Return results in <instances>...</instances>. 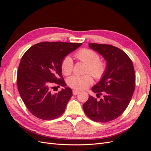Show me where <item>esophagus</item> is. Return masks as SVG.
Segmentation results:
<instances>
[{"label": "esophagus", "instance_id": "1", "mask_svg": "<svg viewBox=\"0 0 151 151\" xmlns=\"http://www.w3.org/2000/svg\"><path fill=\"white\" fill-rule=\"evenodd\" d=\"M72 93H73V94H74V95H77V94H78L79 93V91L78 90L74 89V90L72 91Z\"/></svg>", "mask_w": 151, "mask_h": 151}]
</instances>
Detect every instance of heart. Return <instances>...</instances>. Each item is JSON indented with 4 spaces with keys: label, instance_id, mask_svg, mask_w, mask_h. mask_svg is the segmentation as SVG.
<instances>
[{
    "label": "heart",
    "instance_id": "1",
    "mask_svg": "<svg viewBox=\"0 0 151 151\" xmlns=\"http://www.w3.org/2000/svg\"><path fill=\"white\" fill-rule=\"evenodd\" d=\"M76 58L79 61L86 64L83 76H72L68 77L67 83L70 88L76 90H83L88 88L93 84L94 78L101 80L104 76L108 69L106 62L100 60L99 54L94 50L83 48L75 53ZM74 68V63L69 56H66L61 62V70L65 76L70 74Z\"/></svg>",
    "mask_w": 151,
    "mask_h": 151
}]
</instances>
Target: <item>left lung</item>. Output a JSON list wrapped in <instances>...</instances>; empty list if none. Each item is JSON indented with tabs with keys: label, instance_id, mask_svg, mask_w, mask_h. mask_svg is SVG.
Here are the masks:
<instances>
[{
	"label": "left lung",
	"instance_id": "obj_1",
	"mask_svg": "<svg viewBox=\"0 0 151 151\" xmlns=\"http://www.w3.org/2000/svg\"><path fill=\"white\" fill-rule=\"evenodd\" d=\"M89 47L101 54L107 62L104 76L92 90L97 93V99L92 96L83 104L86 115L91 120L105 123L116 119L125 111L133 96L135 75L133 63L121 49L108 44L89 43Z\"/></svg>",
	"mask_w": 151,
	"mask_h": 151
}]
</instances>
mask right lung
Instances as JSON below:
<instances>
[{
	"mask_svg": "<svg viewBox=\"0 0 151 151\" xmlns=\"http://www.w3.org/2000/svg\"><path fill=\"white\" fill-rule=\"evenodd\" d=\"M82 43L44 42L31 47L22 55L18 67L17 84L19 94L32 115L50 120L64 113L72 91L63 78L61 62ZM57 85L65 86L53 94Z\"/></svg>",
	"mask_w": 151,
	"mask_h": 151,
	"instance_id": "add662e5",
	"label": "right lung"
}]
</instances>
